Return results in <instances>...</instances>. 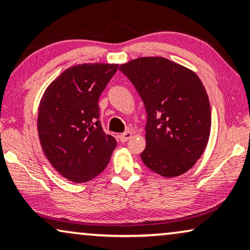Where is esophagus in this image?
Listing matches in <instances>:
<instances>
[{"instance_id":"esophagus-1","label":"esophagus","mask_w":250,"mask_h":250,"mask_svg":"<svg viewBox=\"0 0 250 250\" xmlns=\"http://www.w3.org/2000/svg\"><path fill=\"white\" fill-rule=\"evenodd\" d=\"M131 137H132L131 131H125L120 135V140L122 143H125V142H126V140H129L130 138H131Z\"/></svg>"}]
</instances>
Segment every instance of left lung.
Instances as JSON below:
<instances>
[{
    "instance_id": "1",
    "label": "left lung",
    "mask_w": 250,
    "mask_h": 250,
    "mask_svg": "<svg viewBox=\"0 0 250 250\" xmlns=\"http://www.w3.org/2000/svg\"><path fill=\"white\" fill-rule=\"evenodd\" d=\"M145 104L144 164L162 177L181 175L194 167L208 143L210 105L202 80L190 69L161 56L121 64Z\"/></svg>"
}]
</instances>
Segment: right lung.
I'll return each instance as SVG.
<instances>
[{
  "label": "right lung",
  "instance_id": "add662e5",
  "mask_svg": "<svg viewBox=\"0 0 250 250\" xmlns=\"http://www.w3.org/2000/svg\"><path fill=\"white\" fill-rule=\"evenodd\" d=\"M118 64L83 63L50 83L38 107L37 128L44 154L62 177L83 184L104 171L117 146L101 125L98 98Z\"/></svg>",
  "mask_w": 250,
  "mask_h": 250
}]
</instances>
